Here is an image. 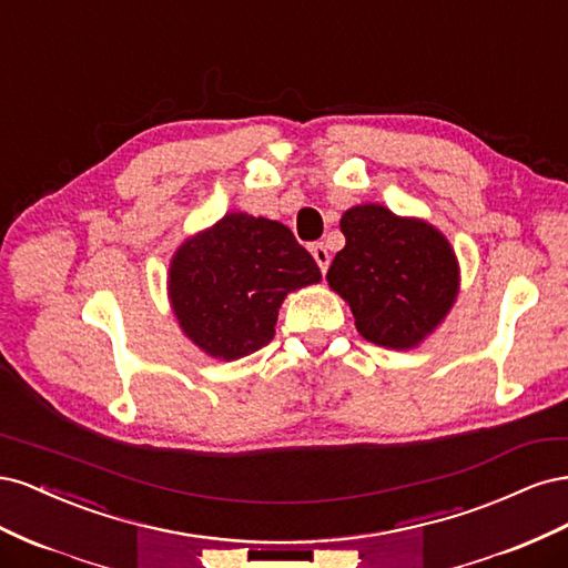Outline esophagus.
Returning <instances> with one entry per match:
<instances>
[{
  "label": "esophagus",
  "instance_id": "esophagus-1",
  "mask_svg": "<svg viewBox=\"0 0 568 568\" xmlns=\"http://www.w3.org/2000/svg\"><path fill=\"white\" fill-rule=\"evenodd\" d=\"M311 253H313V257H315V263L320 265V270H322V274L326 272V267H329V251H326V246L322 244V242H317V244H313L311 246Z\"/></svg>",
  "mask_w": 568,
  "mask_h": 568
}]
</instances>
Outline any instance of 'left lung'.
<instances>
[{
    "label": "left lung",
    "mask_w": 568,
    "mask_h": 568,
    "mask_svg": "<svg viewBox=\"0 0 568 568\" xmlns=\"http://www.w3.org/2000/svg\"><path fill=\"white\" fill-rule=\"evenodd\" d=\"M341 232L346 246L326 282L351 305L357 332L384 348L419 346L457 298L459 267L448 239L379 203L343 213Z\"/></svg>",
    "instance_id": "left-lung-1"
}]
</instances>
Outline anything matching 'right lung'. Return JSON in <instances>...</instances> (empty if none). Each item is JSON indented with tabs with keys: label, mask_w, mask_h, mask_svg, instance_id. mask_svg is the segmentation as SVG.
Instances as JSON below:
<instances>
[{
	"label": "right lung",
	"mask_w": 568,
	"mask_h": 568,
	"mask_svg": "<svg viewBox=\"0 0 568 568\" xmlns=\"http://www.w3.org/2000/svg\"><path fill=\"white\" fill-rule=\"evenodd\" d=\"M320 280L313 255L282 222L227 213L178 248L168 291L182 332L203 353L239 359L272 341L286 294Z\"/></svg>",
	"instance_id": "right-lung-1"
}]
</instances>
